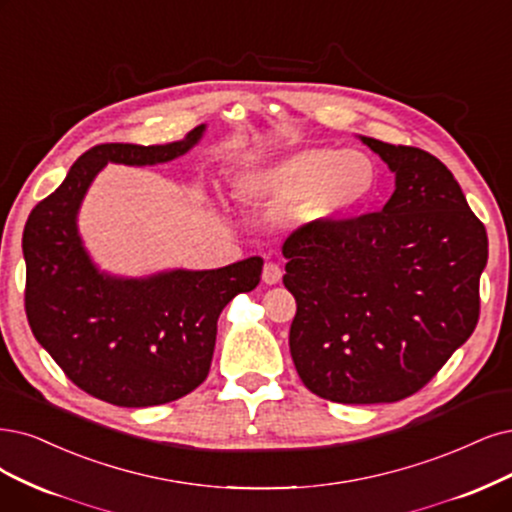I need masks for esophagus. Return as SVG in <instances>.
I'll use <instances>...</instances> for the list:
<instances>
[{
  "label": "esophagus",
  "instance_id": "1",
  "mask_svg": "<svg viewBox=\"0 0 512 512\" xmlns=\"http://www.w3.org/2000/svg\"><path fill=\"white\" fill-rule=\"evenodd\" d=\"M263 282H266V285H276V282H280V278H282V270H280V266L278 263H266V268H263Z\"/></svg>",
  "mask_w": 512,
  "mask_h": 512
}]
</instances>
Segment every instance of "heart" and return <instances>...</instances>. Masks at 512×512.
I'll return each mask as SVG.
<instances>
[{
	"label": "heart",
	"instance_id": "b5f03b06",
	"mask_svg": "<svg viewBox=\"0 0 512 512\" xmlns=\"http://www.w3.org/2000/svg\"><path fill=\"white\" fill-rule=\"evenodd\" d=\"M377 189V166L358 149L308 147L282 162L238 179L246 200L274 204L301 202V215L331 219L367 202Z\"/></svg>",
	"mask_w": 512,
	"mask_h": 512
}]
</instances>
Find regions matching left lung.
<instances>
[{
    "label": "left lung",
    "mask_w": 512,
    "mask_h": 512,
    "mask_svg": "<svg viewBox=\"0 0 512 512\" xmlns=\"http://www.w3.org/2000/svg\"><path fill=\"white\" fill-rule=\"evenodd\" d=\"M363 141L396 173L386 206L282 244L295 369L320 399L348 405L407 399L439 373L479 323L487 263L485 225L439 158Z\"/></svg>",
    "instance_id": "8db88e82"
}]
</instances>
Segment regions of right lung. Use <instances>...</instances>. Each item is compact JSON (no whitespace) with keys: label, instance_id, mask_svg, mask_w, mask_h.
<instances>
[{"label":"right lung","instance_id":"add662e5","mask_svg":"<svg viewBox=\"0 0 512 512\" xmlns=\"http://www.w3.org/2000/svg\"><path fill=\"white\" fill-rule=\"evenodd\" d=\"M204 126L170 145L101 143L78 158L61 187L37 204L23 232L29 327L69 380L118 407L177 401L198 388L215 352L217 318L253 291L263 259L147 280L99 274L75 230V213L107 162H168L196 145Z\"/></svg>","mask_w":512,"mask_h":512}]
</instances>
